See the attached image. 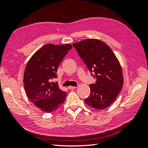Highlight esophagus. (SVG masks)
Returning <instances> with one entry per match:
<instances>
[{"label": "esophagus", "instance_id": "obj_1", "mask_svg": "<svg viewBox=\"0 0 148 148\" xmlns=\"http://www.w3.org/2000/svg\"><path fill=\"white\" fill-rule=\"evenodd\" d=\"M76 87L75 86H70L68 87V89H75Z\"/></svg>", "mask_w": 148, "mask_h": 148}]
</instances>
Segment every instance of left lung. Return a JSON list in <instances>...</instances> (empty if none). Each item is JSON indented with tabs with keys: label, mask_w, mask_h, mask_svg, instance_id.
Wrapping results in <instances>:
<instances>
[{
	"label": "left lung",
	"mask_w": 148,
	"mask_h": 148,
	"mask_svg": "<svg viewBox=\"0 0 148 148\" xmlns=\"http://www.w3.org/2000/svg\"><path fill=\"white\" fill-rule=\"evenodd\" d=\"M73 46L96 79L95 83L89 85L90 95L84 102L96 109L107 108L116 99L123 84L117 58L107 44L98 39H84Z\"/></svg>",
	"instance_id": "8db88e82"
}]
</instances>
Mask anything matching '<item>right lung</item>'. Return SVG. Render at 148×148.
<instances>
[{
	"instance_id": "add662e5",
	"label": "right lung",
	"mask_w": 148,
	"mask_h": 148,
	"mask_svg": "<svg viewBox=\"0 0 148 148\" xmlns=\"http://www.w3.org/2000/svg\"><path fill=\"white\" fill-rule=\"evenodd\" d=\"M72 48L70 44H47L34 53L28 61L24 73L23 84L29 99L45 112L55 111L64 102L66 92L62 91L57 82L58 66Z\"/></svg>"
}]
</instances>
